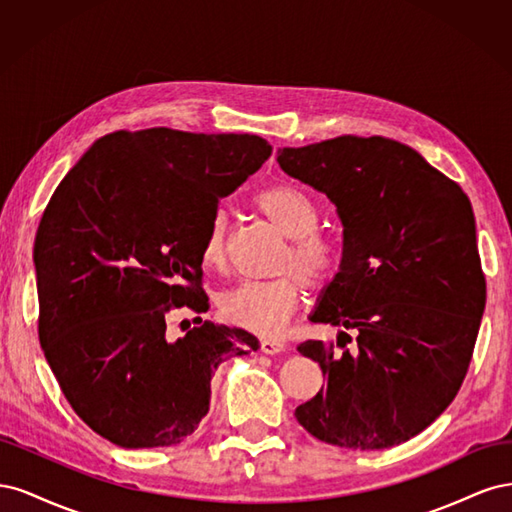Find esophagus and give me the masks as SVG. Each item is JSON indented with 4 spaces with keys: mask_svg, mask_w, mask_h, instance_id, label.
Segmentation results:
<instances>
[{
    "mask_svg": "<svg viewBox=\"0 0 512 512\" xmlns=\"http://www.w3.org/2000/svg\"><path fill=\"white\" fill-rule=\"evenodd\" d=\"M286 348V344L282 342V339H273V337H265L260 342V350L265 352V354H277V352H282Z\"/></svg>",
    "mask_w": 512,
    "mask_h": 512,
    "instance_id": "obj_1",
    "label": "esophagus"
}]
</instances>
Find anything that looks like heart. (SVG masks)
<instances>
[{
  "mask_svg": "<svg viewBox=\"0 0 512 512\" xmlns=\"http://www.w3.org/2000/svg\"><path fill=\"white\" fill-rule=\"evenodd\" d=\"M256 209L290 239L277 271L284 273L269 282H241L220 294V312L256 333L277 335L286 329L290 316L303 301L305 284L318 288L331 280L339 265V245L318 232L320 213L312 198L292 185H269L254 198ZM228 220L215 211L203 241V262L211 269L226 265Z\"/></svg>",
  "mask_w": 512,
  "mask_h": 512,
  "instance_id": "heart-1",
  "label": "heart"
}]
</instances>
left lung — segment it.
<instances>
[{"instance_id":"1","label":"left lung","mask_w":512,"mask_h":512,"mask_svg":"<svg viewBox=\"0 0 512 512\" xmlns=\"http://www.w3.org/2000/svg\"><path fill=\"white\" fill-rule=\"evenodd\" d=\"M277 162L331 200L344 239L339 271L309 314L342 329L337 344L297 346L327 386L294 416L327 444L397 446L451 406L472 359L485 275L470 200L421 153L384 136L284 147Z\"/></svg>"}]
</instances>
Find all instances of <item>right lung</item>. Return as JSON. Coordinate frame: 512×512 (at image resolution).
I'll return each instance as SVG.
<instances>
[{
	"instance_id": "right-lung-1",
	"label": "right lung",
	"mask_w": 512,
	"mask_h": 512,
	"mask_svg": "<svg viewBox=\"0 0 512 512\" xmlns=\"http://www.w3.org/2000/svg\"><path fill=\"white\" fill-rule=\"evenodd\" d=\"M271 151L256 134L113 132L57 185L34 243L38 335L70 406L102 438L179 444L209 412L215 369L258 348L252 333L203 318L168 339L166 314L209 309L207 226Z\"/></svg>"
}]
</instances>
